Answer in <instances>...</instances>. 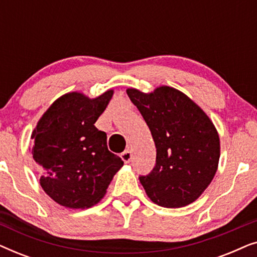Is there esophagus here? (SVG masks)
<instances>
[{"mask_svg":"<svg viewBox=\"0 0 257 257\" xmlns=\"http://www.w3.org/2000/svg\"><path fill=\"white\" fill-rule=\"evenodd\" d=\"M120 157L125 164H128V163H131V160H132V152L127 150V151H125V152H122Z\"/></svg>","mask_w":257,"mask_h":257,"instance_id":"1","label":"esophagus"}]
</instances>
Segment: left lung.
<instances>
[{
    "mask_svg": "<svg viewBox=\"0 0 257 257\" xmlns=\"http://www.w3.org/2000/svg\"><path fill=\"white\" fill-rule=\"evenodd\" d=\"M126 93L145 119L157 149L156 166L139 177L158 206L179 208L194 202L212 182L220 159L215 126L191 98L174 87Z\"/></svg>",
    "mask_w": 257,
    "mask_h": 257,
    "instance_id": "8db88e82",
    "label": "left lung"
}]
</instances>
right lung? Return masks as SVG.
<instances>
[{
	"instance_id": "right-lung-1",
	"label": "right lung",
	"mask_w": 257,
	"mask_h": 257,
	"mask_svg": "<svg viewBox=\"0 0 257 257\" xmlns=\"http://www.w3.org/2000/svg\"><path fill=\"white\" fill-rule=\"evenodd\" d=\"M112 96L113 90L92 99L80 92L63 94L33 131L30 152L41 173L40 184L61 206L84 209L96 205L124 165L108 151L106 133L94 126Z\"/></svg>"
}]
</instances>
